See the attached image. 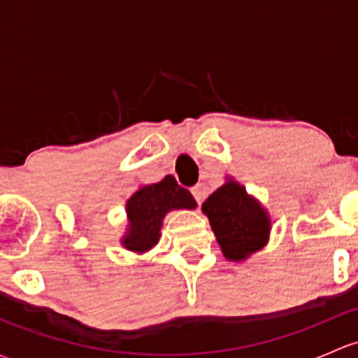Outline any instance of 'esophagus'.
Listing matches in <instances>:
<instances>
[{"instance_id":"obj_1","label":"esophagus","mask_w":358,"mask_h":358,"mask_svg":"<svg viewBox=\"0 0 358 358\" xmlns=\"http://www.w3.org/2000/svg\"><path fill=\"white\" fill-rule=\"evenodd\" d=\"M190 192H192V195H194L195 202H197V204H201L202 199H204V189H202V185L192 187Z\"/></svg>"}]
</instances>
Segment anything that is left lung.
<instances>
[{
    "mask_svg": "<svg viewBox=\"0 0 358 358\" xmlns=\"http://www.w3.org/2000/svg\"><path fill=\"white\" fill-rule=\"evenodd\" d=\"M217 243L229 261H242L268 240L269 220L264 209L238 183L228 182L202 204Z\"/></svg>",
    "mask_w": 358,
    "mask_h": 358,
    "instance_id": "obj_1",
    "label": "left lung"
}]
</instances>
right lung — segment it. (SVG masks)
Here are the masks:
<instances>
[{
  "mask_svg": "<svg viewBox=\"0 0 358 358\" xmlns=\"http://www.w3.org/2000/svg\"><path fill=\"white\" fill-rule=\"evenodd\" d=\"M195 206L190 192L180 187L173 176L142 187L127 202L130 231L123 238V245L134 252L148 250L159 240L161 221L169 209H194Z\"/></svg>",
  "mask_w": 358,
  "mask_h": 358,
  "instance_id": "right-lung-1",
  "label": "right lung"
}]
</instances>
